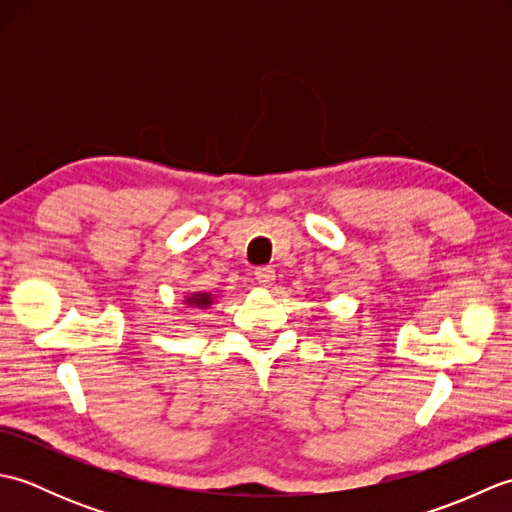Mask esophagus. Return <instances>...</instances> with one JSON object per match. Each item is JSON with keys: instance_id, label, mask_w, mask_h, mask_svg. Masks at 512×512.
Wrapping results in <instances>:
<instances>
[{"instance_id": "esophagus-1", "label": "esophagus", "mask_w": 512, "mask_h": 512, "mask_svg": "<svg viewBox=\"0 0 512 512\" xmlns=\"http://www.w3.org/2000/svg\"><path fill=\"white\" fill-rule=\"evenodd\" d=\"M255 279L259 286L264 288H270L275 284V270L270 266H262V268H255Z\"/></svg>"}]
</instances>
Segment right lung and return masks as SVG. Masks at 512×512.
<instances>
[{"label":"right lung","mask_w":512,"mask_h":512,"mask_svg":"<svg viewBox=\"0 0 512 512\" xmlns=\"http://www.w3.org/2000/svg\"><path fill=\"white\" fill-rule=\"evenodd\" d=\"M187 303L195 308H209L213 303V297L209 295V292H193L191 297H187Z\"/></svg>","instance_id":"obj_1"}]
</instances>
